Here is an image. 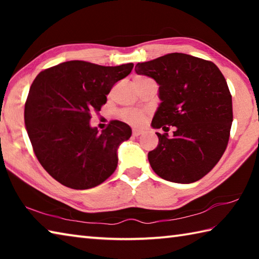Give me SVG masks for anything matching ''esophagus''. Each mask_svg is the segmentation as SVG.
Listing matches in <instances>:
<instances>
[{"mask_svg":"<svg viewBox=\"0 0 259 259\" xmlns=\"http://www.w3.org/2000/svg\"><path fill=\"white\" fill-rule=\"evenodd\" d=\"M143 133V130L140 129H133V136H135V137H138V136Z\"/></svg>","mask_w":259,"mask_h":259,"instance_id":"obj_1","label":"esophagus"}]
</instances>
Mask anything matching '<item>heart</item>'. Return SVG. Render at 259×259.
Segmentation results:
<instances>
[{
  "label": "heart",
  "mask_w": 259,
  "mask_h": 259,
  "mask_svg": "<svg viewBox=\"0 0 259 259\" xmlns=\"http://www.w3.org/2000/svg\"><path fill=\"white\" fill-rule=\"evenodd\" d=\"M140 78V77H137ZM136 78V80H137ZM145 112L142 109H134V108H125L123 111H121L120 116L126 123L131 125H140L145 120Z\"/></svg>",
  "instance_id": "b5f03b06"
}]
</instances>
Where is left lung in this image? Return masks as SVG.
<instances>
[{"instance_id": "1", "label": "left lung", "mask_w": 259, "mask_h": 259, "mask_svg": "<svg viewBox=\"0 0 259 259\" xmlns=\"http://www.w3.org/2000/svg\"><path fill=\"white\" fill-rule=\"evenodd\" d=\"M135 71L160 85L161 104L153 128L176 126L171 138L156 133L159 144L148 152L152 169L172 183L199 181L217 164L229 144L233 108L224 75L212 61L178 52L138 63Z\"/></svg>"}]
</instances>
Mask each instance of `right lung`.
<instances>
[{
    "instance_id": "right-lung-1",
    "label": "right lung",
    "mask_w": 259,
    "mask_h": 259,
    "mask_svg": "<svg viewBox=\"0 0 259 259\" xmlns=\"http://www.w3.org/2000/svg\"><path fill=\"white\" fill-rule=\"evenodd\" d=\"M133 63L100 66L65 61L42 71L30 85L25 125L33 151L46 171L73 190L99 185L115 171L117 147L131 136L124 122L114 120L98 133L91 113H98L117 81Z\"/></svg>"
}]
</instances>
